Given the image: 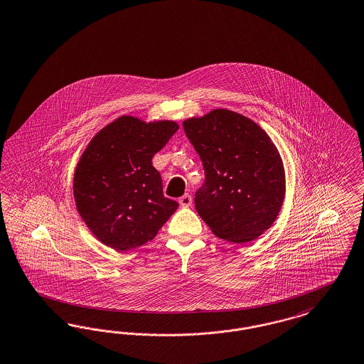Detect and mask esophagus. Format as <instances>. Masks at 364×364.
<instances>
[{"label":"esophagus","mask_w":364,"mask_h":364,"mask_svg":"<svg viewBox=\"0 0 364 364\" xmlns=\"http://www.w3.org/2000/svg\"><path fill=\"white\" fill-rule=\"evenodd\" d=\"M178 203H180L181 207H189V205L192 204V196H191L189 193L183 195V196L178 199Z\"/></svg>","instance_id":"34e87169"}]
</instances>
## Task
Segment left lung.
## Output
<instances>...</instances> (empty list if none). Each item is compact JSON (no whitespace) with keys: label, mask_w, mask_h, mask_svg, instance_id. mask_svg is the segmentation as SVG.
Listing matches in <instances>:
<instances>
[{"label":"left lung","mask_w":364,"mask_h":364,"mask_svg":"<svg viewBox=\"0 0 364 364\" xmlns=\"http://www.w3.org/2000/svg\"><path fill=\"white\" fill-rule=\"evenodd\" d=\"M203 162L204 184L195 193L200 218L219 238L244 244L275 222L286 193L277 146L259 124L229 109L183 122Z\"/></svg>","instance_id":"obj_1"}]
</instances>
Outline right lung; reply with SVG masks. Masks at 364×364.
<instances>
[{"label": "right lung", "instance_id": "1", "mask_svg": "<svg viewBox=\"0 0 364 364\" xmlns=\"http://www.w3.org/2000/svg\"><path fill=\"white\" fill-rule=\"evenodd\" d=\"M178 124L120 117L99 131L74 172V200L89 230L104 245L129 250L153 240L178 203L164 196L151 159Z\"/></svg>", "mask_w": 364, "mask_h": 364}]
</instances>
